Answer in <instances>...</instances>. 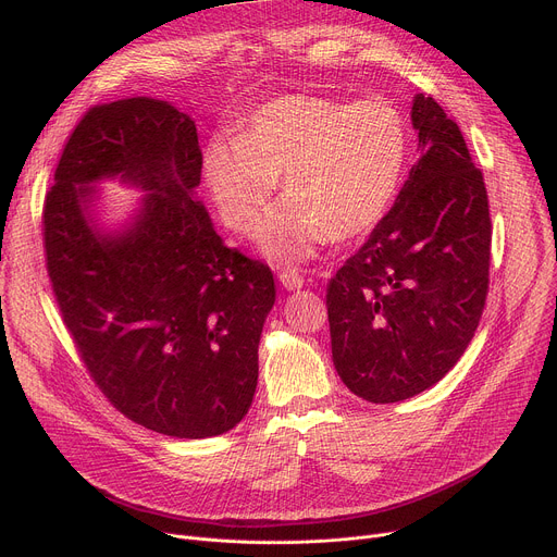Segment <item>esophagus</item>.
I'll return each instance as SVG.
<instances>
[{
  "mask_svg": "<svg viewBox=\"0 0 557 557\" xmlns=\"http://www.w3.org/2000/svg\"><path fill=\"white\" fill-rule=\"evenodd\" d=\"M278 278H281V283H283L285 289H301V287H304V276L298 274V270H294V268L281 270Z\"/></svg>",
  "mask_w": 557,
  "mask_h": 557,
  "instance_id": "34e87169",
  "label": "esophagus"
}]
</instances>
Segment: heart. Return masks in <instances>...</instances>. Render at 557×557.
I'll return each instance as SVG.
<instances>
[{
    "mask_svg": "<svg viewBox=\"0 0 557 557\" xmlns=\"http://www.w3.org/2000/svg\"><path fill=\"white\" fill-rule=\"evenodd\" d=\"M406 126L386 100L346 104L292 94L256 109L238 140H216L205 176L230 227L247 232L283 176L287 200L261 227V249L301 261L327 238L363 236L388 211L406 164Z\"/></svg>",
    "mask_w": 557,
    "mask_h": 557,
    "instance_id": "b5f03b06",
    "label": "heart"
}]
</instances>
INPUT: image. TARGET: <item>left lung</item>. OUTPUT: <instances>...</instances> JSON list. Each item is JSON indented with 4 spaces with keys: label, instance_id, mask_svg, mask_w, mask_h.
Here are the masks:
<instances>
[{
    "label": "left lung",
    "instance_id": "left-lung-1",
    "mask_svg": "<svg viewBox=\"0 0 557 557\" xmlns=\"http://www.w3.org/2000/svg\"><path fill=\"white\" fill-rule=\"evenodd\" d=\"M419 158L393 209L327 283L332 361L361 399L395 404L446 376L488 294L491 216L459 126L417 94Z\"/></svg>",
    "mask_w": 557,
    "mask_h": 557
}]
</instances>
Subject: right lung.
I'll return each instance as SVG.
<instances>
[{
  "instance_id": "1",
  "label": "right lung",
  "mask_w": 557,
  "mask_h": 557,
  "mask_svg": "<svg viewBox=\"0 0 557 557\" xmlns=\"http://www.w3.org/2000/svg\"><path fill=\"white\" fill-rule=\"evenodd\" d=\"M194 120L164 100L96 104L75 124L41 211L47 270L96 386L124 417L166 437L223 435L259 383L274 276L223 243L194 189ZM102 177L148 194L135 221L100 233L88 213Z\"/></svg>"
}]
</instances>
